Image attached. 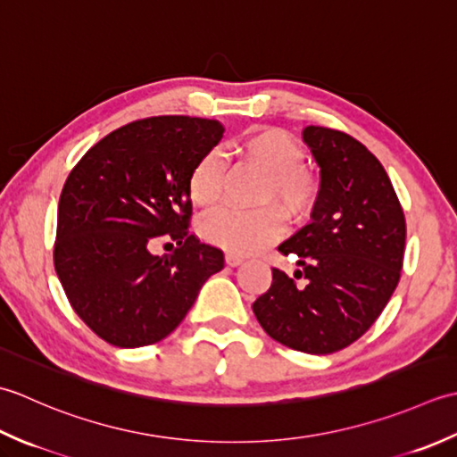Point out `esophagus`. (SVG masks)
Masks as SVG:
<instances>
[{
  "label": "esophagus",
  "mask_w": 457,
  "mask_h": 457,
  "mask_svg": "<svg viewBox=\"0 0 457 457\" xmlns=\"http://www.w3.org/2000/svg\"><path fill=\"white\" fill-rule=\"evenodd\" d=\"M227 264L228 266H238V264H242V262H245V258H242V256H238V254H232V253H227Z\"/></svg>",
  "instance_id": "obj_1"
}]
</instances>
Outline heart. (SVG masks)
Masks as SVG:
<instances>
[{
	"mask_svg": "<svg viewBox=\"0 0 457 457\" xmlns=\"http://www.w3.org/2000/svg\"><path fill=\"white\" fill-rule=\"evenodd\" d=\"M240 154L260 167L268 181L262 191L264 203H274L286 217H307L320 199L321 181L318 173L303 165V147L280 128H256L240 139ZM191 201L201 209H211L222 195V162L217 152L204 154L189 173ZM284 230L282 213L276 207L256 211L222 209L204 219L203 235L212 245L232 254H253L268 246Z\"/></svg>",
	"mask_w": 457,
	"mask_h": 457,
	"instance_id": "heart-1",
	"label": "heart"
}]
</instances>
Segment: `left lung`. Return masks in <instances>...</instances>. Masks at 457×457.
<instances>
[{
  "label": "left lung",
  "instance_id": "1",
  "mask_svg": "<svg viewBox=\"0 0 457 457\" xmlns=\"http://www.w3.org/2000/svg\"><path fill=\"white\" fill-rule=\"evenodd\" d=\"M303 142L321 170L320 199L310 225L278 246L300 270L290 278L272 268V284L253 310L274 341L329 355L383 313L400 280L406 220L385 167L359 139L307 126Z\"/></svg>",
  "mask_w": 457,
  "mask_h": 457
}]
</instances>
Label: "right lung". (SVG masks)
I'll return each instance as SVG.
<instances>
[{"label":"right lung","mask_w":457,"mask_h":457,"mask_svg":"<svg viewBox=\"0 0 457 457\" xmlns=\"http://www.w3.org/2000/svg\"><path fill=\"white\" fill-rule=\"evenodd\" d=\"M222 134L219 120H136L92 145L64 181L54 270L72 310L110 345L167 337L225 268L222 250L189 232V173ZM163 237L178 246L154 257Z\"/></svg>","instance_id":"1"}]
</instances>
